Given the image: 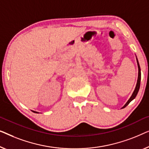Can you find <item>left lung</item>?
<instances>
[{"instance_id": "1", "label": "left lung", "mask_w": 149, "mask_h": 149, "mask_svg": "<svg viewBox=\"0 0 149 149\" xmlns=\"http://www.w3.org/2000/svg\"><path fill=\"white\" fill-rule=\"evenodd\" d=\"M136 60H137V64H138V79H137V83H136V88L134 89V91L131 97L129 98V100H127V102L125 104V105L122 108H125V107L127 105H128V104L132 100L136 98V96L137 94L138 93V91H139V89H140V79H141V72H140V65H139V63H138V61L136 58Z\"/></svg>"}]
</instances>
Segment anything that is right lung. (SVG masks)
<instances>
[{
  "instance_id": "add662e5",
  "label": "right lung",
  "mask_w": 149,
  "mask_h": 149,
  "mask_svg": "<svg viewBox=\"0 0 149 149\" xmlns=\"http://www.w3.org/2000/svg\"><path fill=\"white\" fill-rule=\"evenodd\" d=\"M33 111V112H34V113H38V112H36V111Z\"/></svg>"
}]
</instances>
